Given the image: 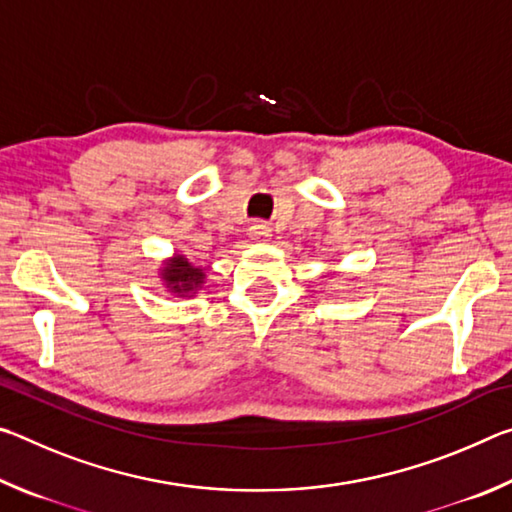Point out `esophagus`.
Segmentation results:
<instances>
[{
  "instance_id": "esophagus-1",
  "label": "esophagus",
  "mask_w": 512,
  "mask_h": 512,
  "mask_svg": "<svg viewBox=\"0 0 512 512\" xmlns=\"http://www.w3.org/2000/svg\"><path fill=\"white\" fill-rule=\"evenodd\" d=\"M253 235L255 237H266L268 228H266V225H253Z\"/></svg>"
}]
</instances>
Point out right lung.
I'll list each match as a JSON object with an SVG mask.
<instances>
[{
	"label": "right lung",
	"instance_id": "obj_1",
	"mask_svg": "<svg viewBox=\"0 0 512 512\" xmlns=\"http://www.w3.org/2000/svg\"><path fill=\"white\" fill-rule=\"evenodd\" d=\"M164 282L169 284V289L173 293H180V296H192L196 289L201 287L205 280L203 268L194 266L192 262H187L185 257H173L171 264L164 268Z\"/></svg>",
	"mask_w": 512,
	"mask_h": 512
}]
</instances>
